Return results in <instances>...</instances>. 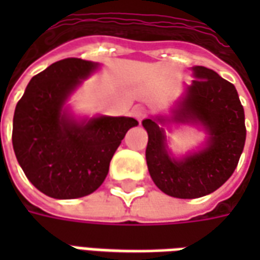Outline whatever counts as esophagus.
<instances>
[{
  "label": "esophagus",
  "mask_w": 260,
  "mask_h": 260,
  "mask_svg": "<svg viewBox=\"0 0 260 260\" xmlns=\"http://www.w3.org/2000/svg\"><path fill=\"white\" fill-rule=\"evenodd\" d=\"M131 114H132L134 118H136L138 121H142V119L145 118V115H146V111H145V108L141 107V106H135V107L132 108Z\"/></svg>",
  "instance_id": "1"
}]
</instances>
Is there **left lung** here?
Instances as JSON below:
<instances>
[{
	"label": "left lung",
	"mask_w": 260,
	"mask_h": 260,
	"mask_svg": "<svg viewBox=\"0 0 260 260\" xmlns=\"http://www.w3.org/2000/svg\"><path fill=\"white\" fill-rule=\"evenodd\" d=\"M192 83L171 111V118L153 117L142 121L147 131L146 163L153 182L164 193L195 199L209 195L234 173L245 145V114L237 89L206 67H193ZM167 122L202 126L208 134L205 146L182 159L168 152Z\"/></svg>",
	"instance_id": "obj_1"
}]
</instances>
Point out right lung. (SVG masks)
<instances>
[{
    "instance_id": "1",
    "label": "right lung",
    "mask_w": 260,
    "mask_h": 260,
    "mask_svg": "<svg viewBox=\"0 0 260 260\" xmlns=\"http://www.w3.org/2000/svg\"><path fill=\"white\" fill-rule=\"evenodd\" d=\"M97 68L80 58L57 61L31 78L15 108V156L27 180L50 198L75 199L96 191L125 134L138 125L131 117L76 119L65 107Z\"/></svg>"
}]
</instances>
